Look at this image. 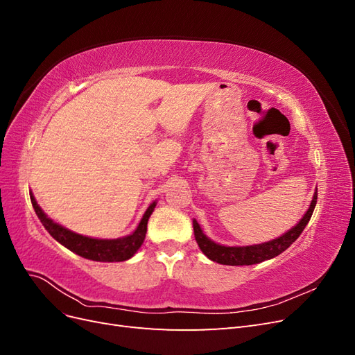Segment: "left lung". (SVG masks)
Masks as SVG:
<instances>
[{"label": "left lung", "instance_id": "left-lung-1", "mask_svg": "<svg viewBox=\"0 0 355 355\" xmlns=\"http://www.w3.org/2000/svg\"><path fill=\"white\" fill-rule=\"evenodd\" d=\"M315 204H317V191L313 197V201L309 204V209L304 214V218L296 223V227L288 230L286 234L282 235V237L262 243V244L243 245V247L240 245L230 247V245L218 244L211 241L207 235L202 232L201 227L196 219L192 220V225H194V235L201 252L213 262H218L222 265H231V266L254 265L268 259H272V257L278 256L286 249H288V247L297 240L299 235L305 230L306 223L309 222L311 216H313Z\"/></svg>", "mask_w": 355, "mask_h": 355}]
</instances>
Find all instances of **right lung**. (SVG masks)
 Returning <instances> with one entry per match:
<instances>
[{"label":"right lung","mask_w":355,"mask_h":355,"mask_svg":"<svg viewBox=\"0 0 355 355\" xmlns=\"http://www.w3.org/2000/svg\"><path fill=\"white\" fill-rule=\"evenodd\" d=\"M29 196L32 207H34L38 219L44 225V228L51 237L59 241L62 245H65L71 252L77 253L81 257H85V259L96 262H123L130 259L145 240L148 219L153 214L157 204L154 201L151 206L146 209L141 222L137 225V228L130 235H125V237L115 240H101L72 232L65 227H62V225L56 223L55 220H51L47 214L41 210L35 197L32 196V192Z\"/></svg>","instance_id":"right-lung-1"}]
</instances>
